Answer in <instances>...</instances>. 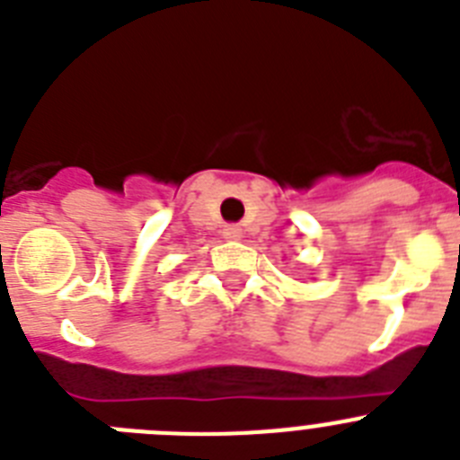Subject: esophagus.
Listing matches in <instances>:
<instances>
[{"label": "esophagus", "mask_w": 460, "mask_h": 460, "mask_svg": "<svg viewBox=\"0 0 460 460\" xmlns=\"http://www.w3.org/2000/svg\"><path fill=\"white\" fill-rule=\"evenodd\" d=\"M242 227H239V226H226V227H223V237H226V239H239V237H242Z\"/></svg>", "instance_id": "34e87169"}]
</instances>
